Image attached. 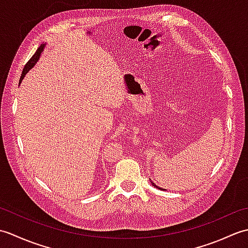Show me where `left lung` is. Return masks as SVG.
<instances>
[{
  "label": "left lung",
  "instance_id": "obj_1",
  "mask_svg": "<svg viewBox=\"0 0 248 248\" xmlns=\"http://www.w3.org/2000/svg\"><path fill=\"white\" fill-rule=\"evenodd\" d=\"M151 183H152V186H155V187H156V188H159V189H162V191H166V189H164V188H162V187H159L157 186H155V184L152 182V181H150Z\"/></svg>",
  "mask_w": 248,
  "mask_h": 248
}]
</instances>
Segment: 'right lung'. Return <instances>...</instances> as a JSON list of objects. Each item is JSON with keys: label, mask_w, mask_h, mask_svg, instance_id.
Instances as JSON below:
<instances>
[{"label": "right lung", "mask_w": 248, "mask_h": 248, "mask_svg": "<svg viewBox=\"0 0 248 248\" xmlns=\"http://www.w3.org/2000/svg\"><path fill=\"white\" fill-rule=\"evenodd\" d=\"M45 46L46 45H41L38 49H37V51H36V53L31 57V60L26 62L25 64V66H24V68H23V71H22V75H21V77H20V80H19V84L22 82V80H23V78L25 77V75L26 73L29 72V70L30 69H31V68H33L35 65H36V62H38V60H39V57H40V55H41V53H43V51H44V48H45Z\"/></svg>", "instance_id": "right-lung-1"}]
</instances>
